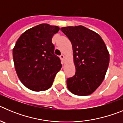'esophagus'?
<instances>
[{"instance_id": "obj_1", "label": "esophagus", "mask_w": 123, "mask_h": 123, "mask_svg": "<svg viewBox=\"0 0 123 123\" xmlns=\"http://www.w3.org/2000/svg\"><path fill=\"white\" fill-rule=\"evenodd\" d=\"M60 59L62 60V61L63 62V63L65 62V56H64L63 55H61L60 56Z\"/></svg>"}]
</instances>
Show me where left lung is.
Masks as SVG:
<instances>
[{"label":"left lung","instance_id":"1","mask_svg":"<svg viewBox=\"0 0 123 123\" xmlns=\"http://www.w3.org/2000/svg\"><path fill=\"white\" fill-rule=\"evenodd\" d=\"M71 41L73 50L75 74L67 79L68 89L77 95L94 92L104 81L110 55L98 34L83 26L61 28Z\"/></svg>","mask_w":123,"mask_h":123}]
</instances>
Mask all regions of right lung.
<instances>
[{"label": "right lung", "mask_w": 123, "mask_h": 123, "mask_svg": "<svg viewBox=\"0 0 123 123\" xmlns=\"http://www.w3.org/2000/svg\"><path fill=\"white\" fill-rule=\"evenodd\" d=\"M59 29L56 26L41 24L25 31L16 42L13 49L16 72L29 89L39 92L49 89L62 67L52 42Z\"/></svg>", "instance_id": "obj_1"}]
</instances>
